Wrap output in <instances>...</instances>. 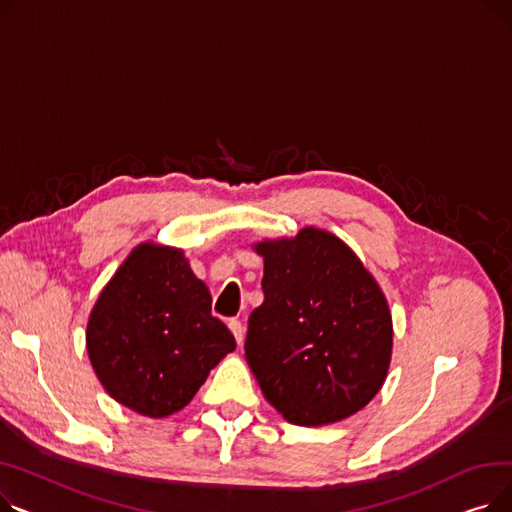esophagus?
<instances>
[{
    "label": "esophagus",
    "mask_w": 512,
    "mask_h": 512,
    "mask_svg": "<svg viewBox=\"0 0 512 512\" xmlns=\"http://www.w3.org/2000/svg\"><path fill=\"white\" fill-rule=\"evenodd\" d=\"M228 328H230V332L234 334L236 342L240 344L242 338H245V326L240 324V319H230V321H228Z\"/></svg>",
    "instance_id": "1"
}]
</instances>
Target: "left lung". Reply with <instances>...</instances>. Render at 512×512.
<instances>
[{"label": "left lung", "mask_w": 512, "mask_h": 512, "mask_svg": "<svg viewBox=\"0 0 512 512\" xmlns=\"http://www.w3.org/2000/svg\"><path fill=\"white\" fill-rule=\"evenodd\" d=\"M263 303L245 355L261 392L294 425H328L361 411L382 388L392 355L384 292L359 257L326 230L267 240Z\"/></svg>", "instance_id": "8db88e82"}]
</instances>
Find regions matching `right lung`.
I'll return each instance as SVG.
<instances>
[{
    "label": "right lung",
    "instance_id": "obj_1",
    "mask_svg": "<svg viewBox=\"0 0 512 512\" xmlns=\"http://www.w3.org/2000/svg\"><path fill=\"white\" fill-rule=\"evenodd\" d=\"M234 348L182 251L149 242L120 265L87 324V351L103 388L155 419L186 407Z\"/></svg>",
    "mask_w": 512,
    "mask_h": 512
}]
</instances>
